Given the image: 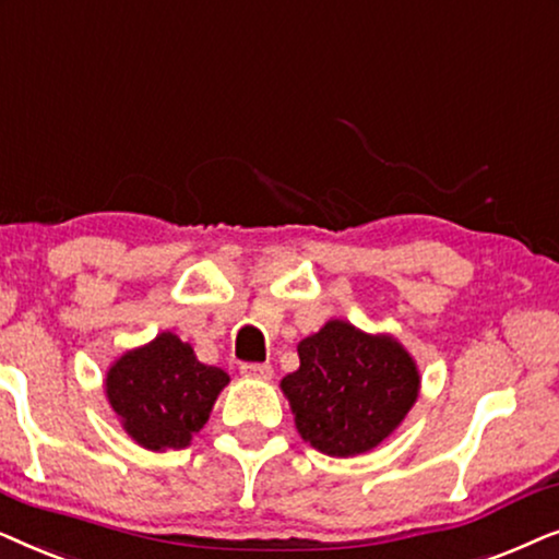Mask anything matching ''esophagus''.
Returning a JSON list of instances; mask_svg holds the SVG:
<instances>
[{
  "mask_svg": "<svg viewBox=\"0 0 559 559\" xmlns=\"http://www.w3.org/2000/svg\"><path fill=\"white\" fill-rule=\"evenodd\" d=\"M240 373L250 381H271L273 368L267 362H248V366L240 368Z\"/></svg>",
  "mask_w": 559,
  "mask_h": 559,
  "instance_id": "obj_1",
  "label": "esophagus"
}]
</instances>
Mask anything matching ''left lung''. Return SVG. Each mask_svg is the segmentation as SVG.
<instances>
[{
    "label": "left lung",
    "instance_id": "obj_1",
    "mask_svg": "<svg viewBox=\"0 0 559 559\" xmlns=\"http://www.w3.org/2000/svg\"><path fill=\"white\" fill-rule=\"evenodd\" d=\"M301 366L281 381L301 440L355 457L389 440L421 391L414 355L389 332L330 319L299 342Z\"/></svg>",
    "mask_w": 559,
    "mask_h": 559
}]
</instances>
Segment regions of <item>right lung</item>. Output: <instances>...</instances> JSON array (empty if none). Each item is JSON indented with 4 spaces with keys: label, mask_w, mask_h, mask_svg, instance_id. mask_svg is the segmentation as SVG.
I'll use <instances>...</instances> for the list:
<instances>
[{
    "label": "right lung",
    "mask_w": 559,
    "mask_h": 559,
    "mask_svg": "<svg viewBox=\"0 0 559 559\" xmlns=\"http://www.w3.org/2000/svg\"><path fill=\"white\" fill-rule=\"evenodd\" d=\"M227 383L225 370L204 366L189 342L166 330L111 362L104 393L132 442L166 452L189 448Z\"/></svg>",
    "instance_id": "obj_1"
}]
</instances>
